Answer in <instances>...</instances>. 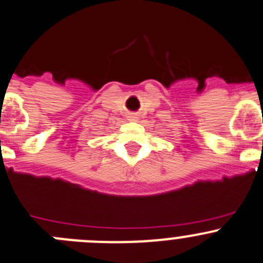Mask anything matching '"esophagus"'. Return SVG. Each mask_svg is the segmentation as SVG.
<instances>
[{
	"label": "esophagus",
	"mask_w": 263,
	"mask_h": 263,
	"mask_svg": "<svg viewBox=\"0 0 263 263\" xmlns=\"http://www.w3.org/2000/svg\"><path fill=\"white\" fill-rule=\"evenodd\" d=\"M129 120L130 121H137V120H138V117H137V115H130Z\"/></svg>",
	"instance_id": "1"
}]
</instances>
